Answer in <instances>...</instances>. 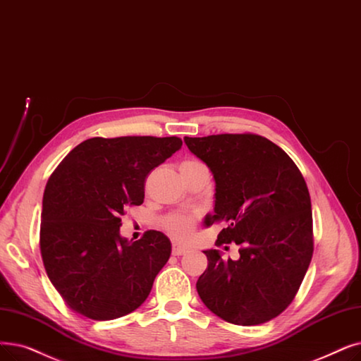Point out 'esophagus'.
Here are the masks:
<instances>
[{
	"instance_id": "obj_1",
	"label": "esophagus",
	"mask_w": 361,
	"mask_h": 361,
	"mask_svg": "<svg viewBox=\"0 0 361 361\" xmlns=\"http://www.w3.org/2000/svg\"><path fill=\"white\" fill-rule=\"evenodd\" d=\"M187 252H189V247H187V246H183V245H178V243H174V246H172V255L180 257V255H184Z\"/></svg>"
}]
</instances>
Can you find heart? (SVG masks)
<instances>
[{"mask_svg": "<svg viewBox=\"0 0 361 361\" xmlns=\"http://www.w3.org/2000/svg\"><path fill=\"white\" fill-rule=\"evenodd\" d=\"M193 223L195 219L189 215H183V214H174L169 215L165 221L164 226L165 228L178 239H184L190 234L192 228H193Z\"/></svg>", "mask_w": 361, "mask_h": 361, "instance_id": "1", "label": "heart"}]
</instances>
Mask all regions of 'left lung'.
Here are the masks:
<instances>
[{"label": "left lung", "instance_id": "8db88e82", "mask_svg": "<svg viewBox=\"0 0 361 361\" xmlns=\"http://www.w3.org/2000/svg\"><path fill=\"white\" fill-rule=\"evenodd\" d=\"M215 181L216 246L234 242L239 259H223L207 249L208 269L196 289L215 316L233 324L255 326L277 317L292 302L312 257L311 200L304 177L289 156L255 134L184 137Z\"/></svg>", "mask_w": 361, "mask_h": 361}]
</instances>
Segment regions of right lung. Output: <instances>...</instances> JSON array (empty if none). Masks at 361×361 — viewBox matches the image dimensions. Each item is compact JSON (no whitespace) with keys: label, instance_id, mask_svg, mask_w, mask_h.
I'll use <instances>...</instances> for the list:
<instances>
[{"label":"right lung","instance_id":"add662e5","mask_svg":"<svg viewBox=\"0 0 361 361\" xmlns=\"http://www.w3.org/2000/svg\"><path fill=\"white\" fill-rule=\"evenodd\" d=\"M178 137H94L60 162L45 185L41 255L66 304L92 320L127 316L149 296L171 240L149 230L121 236V215L142 205L149 172L181 149Z\"/></svg>","mask_w":361,"mask_h":361}]
</instances>
